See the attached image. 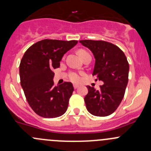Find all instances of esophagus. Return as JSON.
<instances>
[{
  "instance_id": "1",
  "label": "esophagus",
  "mask_w": 151,
  "mask_h": 151,
  "mask_svg": "<svg viewBox=\"0 0 151 151\" xmlns=\"http://www.w3.org/2000/svg\"><path fill=\"white\" fill-rule=\"evenodd\" d=\"M73 86H74V89H77V88L79 87V85H73Z\"/></svg>"
}]
</instances>
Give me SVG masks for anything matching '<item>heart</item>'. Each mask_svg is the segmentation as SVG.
Masks as SVG:
<instances>
[{
    "label": "heart",
    "instance_id": "obj_1",
    "mask_svg": "<svg viewBox=\"0 0 151 151\" xmlns=\"http://www.w3.org/2000/svg\"><path fill=\"white\" fill-rule=\"evenodd\" d=\"M78 53L79 55L83 58L85 57V56L88 55H90L88 51H86V50H83V49L79 50ZM80 75H81V73L78 72V71H70V72L68 73V78H69V80H71V82H73V83H79V82L80 81V80H81V77H80Z\"/></svg>",
    "mask_w": 151,
    "mask_h": 151
}]
</instances>
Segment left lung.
Returning <instances> with one entry per match:
<instances>
[{
  "label": "left lung",
  "mask_w": 151,
  "mask_h": 151,
  "mask_svg": "<svg viewBox=\"0 0 151 151\" xmlns=\"http://www.w3.org/2000/svg\"><path fill=\"white\" fill-rule=\"evenodd\" d=\"M93 54L96 62L93 75L104 85L99 90L87 86L84 100L88 112L95 116H108L118 107L129 80V65L123 52L116 45L102 40H80ZM97 80V79H96Z\"/></svg>",
  "instance_id": "obj_1"
}]
</instances>
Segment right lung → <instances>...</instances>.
I'll return each mask as SVG.
<instances>
[{
    "label": "right lung",
    "mask_w": 151,
    "mask_h": 151,
    "mask_svg": "<svg viewBox=\"0 0 151 151\" xmlns=\"http://www.w3.org/2000/svg\"><path fill=\"white\" fill-rule=\"evenodd\" d=\"M77 42L44 39L24 54L19 64L20 84L29 105L39 116L53 118L66 112L74 87L70 82L55 86L52 70L60 66L63 55Z\"/></svg>",
    "instance_id": "right-lung-1"
}]
</instances>
